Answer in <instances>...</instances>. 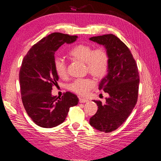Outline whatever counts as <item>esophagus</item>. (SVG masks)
I'll use <instances>...</instances> for the list:
<instances>
[{"mask_svg": "<svg viewBox=\"0 0 161 161\" xmlns=\"http://www.w3.org/2000/svg\"><path fill=\"white\" fill-rule=\"evenodd\" d=\"M79 100H80V103H85V102H87L88 100L86 98H82V97H80L79 98Z\"/></svg>", "mask_w": 161, "mask_h": 161, "instance_id": "obj_1", "label": "esophagus"}]
</instances>
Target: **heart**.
<instances>
[{"label":"heart","mask_w":161,"mask_h":161,"mask_svg":"<svg viewBox=\"0 0 161 161\" xmlns=\"http://www.w3.org/2000/svg\"><path fill=\"white\" fill-rule=\"evenodd\" d=\"M68 56L72 59L86 64L87 71L96 79L103 78L108 70L110 57L103 47L95 49L86 44H78L69 50ZM54 69L60 78L67 77V67L65 61L57 57L53 61ZM95 85V81L91 78L78 79L72 82L68 88L80 95H86Z\"/></svg>","instance_id":"obj_1"}]
</instances>
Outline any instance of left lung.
I'll use <instances>...</instances> for the list:
<instances>
[{"label":"left lung","instance_id":"obj_1","mask_svg":"<svg viewBox=\"0 0 161 161\" xmlns=\"http://www.w3.org/2000/svg\"><path fill=\"white\" fill-rule=\"evenodd\" d=\"M91 41L103 45L110 57L108 73L99 89L109 95L106 103L94 100L98 109L90 118V125L100 131L111 132L124 123L137 103L140 77L137 64L128 47L109 34L93 36Z\"/></svg>","mask_w":161,"mask_h":161}]
</instances>
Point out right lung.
Listing matches in <instances>:
<instances>
[{
    "label": "right lung",
    "mask_w": 161,
    "mask_h": 161,
    "mask_svg": "<svg viewBox=\"0 0 161 161\" xmlns=\"http://www.w3.org/2000/svg\"><path fill=\"white\" fill-rule=\"evenodd\" d=\"M77 36L54 32L35 44L24 57L19 71L22 102L32 121L43 128H52L66 119L71 107L77 105L76 95L66 92L53 96V86L59 77L54 69V54L64 43H71Z\"/></svg>",
    "instance_id": "1"
}]
</instances>
